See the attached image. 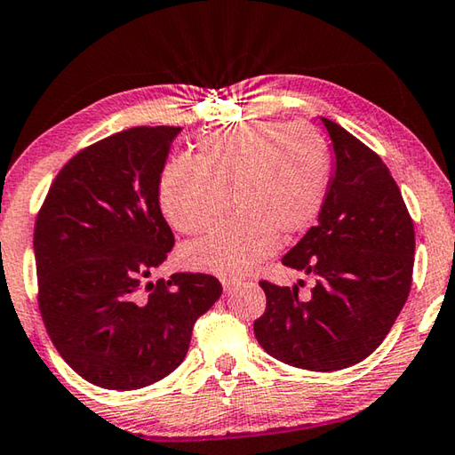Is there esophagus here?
Instances as JSON below:
<instances>
[{
	"instance_id": "34e87169",
	"label": "esophagus",
	"mask_w": 455,
	"mask_h": 455,
	"mask_svg": "<svg viewBox=\"0 0 455 455\" xmlns=\"http://www.w3.org/2000/svg\"><path fill=\"white\" fill-rule=\"evenodd\" d=\"M221 285H223V291H234L237 285H242V282H237V280H228V277H223L221 280Z\"/></svg>"
}]
</instances>
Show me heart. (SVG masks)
<instances>
[{"mask_svg":"<svg viewBox=\"0 0 455 455\" xmlns=\"http://www.w3.org/2000/svg\"><path fill=\"white\" fill-rule=\"evenodd\" d=\"M328 175V146L312 127L256 122L207 135L194 162L167 164L157 199L170 226L183 234L210 229L232 202L237 213L183 245L181 261L237 277L251 272L280 235L288 240L317 218Z\"/></svg>","mask_w":455,"mask_h":455,"instance_id":"heart-1","label":"heart"}]
</instances>
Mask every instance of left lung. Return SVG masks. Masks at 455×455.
<instances>
[{
    "label": "left lung",
    "instance_id": "left-lung-1",
    "mask_svg": "<svg viewBox=\"0 0 455 455\" xmlns=\"http://www.w3.org/2000/svg\"><path fill=\"white\" fill-rule=\"evenodd\" d=\"M333 148L317 223L282 264L315 275L299 299L298 285L259 282L266 314L253 333L288 365L336 371L376 349L410 296L416 234L402 191L378 154L331 119L320 117Z\"/></svg>",
    "mask_w": 455,
    "mask_h": 455
}]
</instances>
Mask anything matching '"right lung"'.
Masks as SVG:
<instances>
[{
    "label": "right lung",
    "mask_w": 455,
    "mask_h": 455,
    "mask_svg": "<svg viewBox=\"0 0 455 455\" xmlns=\"http://www.w3.org/2000/svg\"><path fill=\"white\" fill-rule=\"evenodd\" d=\"M181 127H132L63 165L37 213L39 312L74 371L106 389L156 384L183 362L221 296L207 274L148 282L173 248L157 199Z\"/></svg>",
    "instance_id": "add662e5"
}]
</instances>
